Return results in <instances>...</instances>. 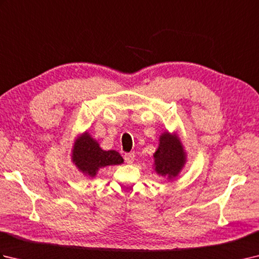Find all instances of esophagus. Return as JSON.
Here are the masks:
<instances>
[{
  "label": "esophagus",
  "mask_w": 259,
  "mask_h": 259,
  "mask_svg": "<svg viewBox=\"0 0 259 259\" xmlns=\"http://www.w3.org/2000/svg\"><path fill=\"white\" fill-rule=\"evenodd\" d=\"M124 160H125L126 163L134 162V160H135V153L134 152L125 153V155H124Z\"/></svg>",
  "instance_id": "1"
}]
</instances>
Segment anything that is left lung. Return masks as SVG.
<instances>
[{
  "instance_id": "8db88e82",
  "label": "left lung",
  "mask_w": 259,
  "mask_h": 259,
  "mask_svg": "<svg viewBox=\"0 0 259 259\" xmlns=\"http://www.w3.org/2000/svg\"><path fill=\"white\" fill-rule=\"evenodd\" d=\"M160 144L153 153L155 170L158 175L169 179L177 177L186 162V152L181 142L168 131L160 136Z\"/></svg>"
}]
</instances>
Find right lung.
Returning <instances> with one entry per match:
<instances>
[{
	"label": "right lung",
	"instance_id": "obj_1",
	"mask_svg": "<svg viewBox=\"0 0 259 259\" xmlns=\"http://www.w3.org/2000/svg\"><path fill=\"white\" fill-rule=\"evenodd\" d=\"M72 161L89 177H95L98 170L123 162V158L115 150H102L98 142L85 133L79 137L72 149Z\"/></svg>",
	"mask_w": 259,
	"mask_h": 259
}]
</instances>
